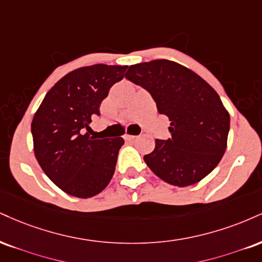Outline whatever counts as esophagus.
<instances>
[{
    "instance_id": "34e87169",
    "label": "esophagus",
    "mask_w": 262,
    "mask_h": 262,
    "mask_svg": "<svg viewBox=\"0 0 262 262\" xmlns=\"http://www.w3.org/2000/svg\"><path fill=\"white\" fill-rule=\"evenodd\" d=\"M124 138H125V139H127V140H134V139H135V138H137V137H135V135H130V134H125V135H124Z\"/></svg>"
}]
</instances>
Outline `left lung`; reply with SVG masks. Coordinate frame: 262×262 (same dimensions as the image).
I'll list each match as a JSON object with an SVG mask.
<instances>
[{"label":"left lung","mask_w":262,"mask_h":262,"mask_svg":"<svg viewBox=\"0 0 262 262\" xmlns=\"http://www.w3.org/2000/svg\"><path fill=\"white\" fill-rule=\"evenodd\" d=\"M125 78L146 90L171 121V138L156 139L152 152L144 156L151 171L177 187L212 172L229 133V115L219 94L193 71L167 59L130 66Z\"/></svg>","instance_id":"obj_1"}]
</instances>
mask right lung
Wrapping results in <instances>:
<instances>
[{"mask_svg": "<svg viewBox=\"0 0 262 262\" xmlns=\"http://www.w3.org/2000/svg\"><path fill=\"white\" fill-rule=\"evenodd\" d=\"M128 66L94 64L55 84L34 116V152L46 176L75 198L95 196L108 185L123 138L97 139L85 133L91 118Z\"/></svg>", "mask_w": 262, "mask_h": 262, "instance_id": "obj_1", "label": "right lung"}]
</instances>
